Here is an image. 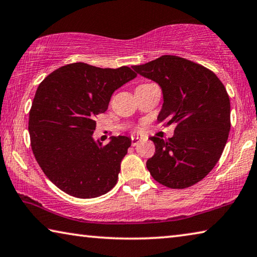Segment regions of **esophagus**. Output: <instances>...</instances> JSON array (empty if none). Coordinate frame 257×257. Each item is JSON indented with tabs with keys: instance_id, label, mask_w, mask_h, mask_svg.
Masks as SVG:
<instances>
[{
	"instance_id": "34e87169",
	"label": "esophagus",
	"mask_w": 257,
	"mask_h": 257,
	"mask_svg": "<svg viewBox=\"0 0 257 257\" xmlns=\"http://www.w3.org/2000/svg\"><path fill=\"white\" fill-rule=\"evenodd\" d=\"M142 142V138H140L138 136H133L132 137V145L133 146H136L138 145Z\"/></svg>"
}]
</instances>
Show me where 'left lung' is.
<instances>
[{
	"label": "left lung",
	"instance_id": "obj_1",
	"mask_svg": "<svg viewBox=\"0 0 257 257\" xmlns=\"http://www.w3.org/2000/svg\"><path fill=\"white\" fill-rule=\"evenodd\" d=\"M133 68L160 85L164 104L158 121L176 124L167 141L151 137L156 153L146 161L150 174L170 189L194 185L217 164L229 137L225 87L208 68L177 56L165 55Z\"/></svg>",
	"mask_w": 257,
	"mask_h": 257
}]
</instances>
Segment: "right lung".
Segmentation results:
<instances>
[{"label":"right lung","mask_w":257,"mask_h":257,"mask_svg":"<svg viewBox=\"0 0 257 257\" xmlns=\"http://www.w3.org/2000/svg\"><path fill=\"white\" fill-rule=\"evenodd\" d=\"M137 74L132 68H100L73 63L40 83L28 121L31 146L41 169L65 193L90 199L116 184L132 140H93L96 116L106 111L113 92Z\"/></svg>","instance_id":"right-lung-1"}]
</instances>
